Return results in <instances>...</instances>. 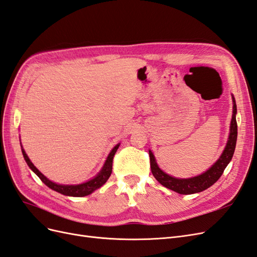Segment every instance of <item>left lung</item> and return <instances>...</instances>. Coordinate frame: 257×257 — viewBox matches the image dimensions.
Wrapping results in <instances>:
<instances>
[{
    "label": "left lung",
    "instance_id": "1",
    "mask_svg": "<svg viewBox=\"0 0 257 257\" xmlns=\"http://www.w3.org/2000/svg\"><path fill=\"white\" fill-rule=\"evenodd\" d=\"M232 103H234V110H232L230 133H229L227 145L225 147L221 158L214 163L211 168H209L204 174H201L197 177L190 178V179L174 178L172 176L165 174L163 170L159 168L152 152L149 151L152 175L162 185H164L165 188L173 190L179 194H182V195H189V194L205 191L206 189L210 188V186L219 180L224 172V169L226 168V166L228 165V163L232 158V155H234L236 143H237V121H236L237 106H236L234 96H232Z\"/></svg>",
    "mask_w": 257,
    "mask_h": 257
}]
</instances>
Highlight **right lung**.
I'll use <instances>...</instances> for the list:
<instances>
[{
	"mask_svg": "<svg viewBox=\"0 0 257 257\" xmlns=\"http://www.w3.org/2000/svg\"><path fill=\"white\" fill-rule=\"evenodd\" d=\"M119 146H120V144L116 145L111 150V152L109 153V155H108V158L105 162L104 167L102 168V170H100L99 174L95 178H93L92 180H90L88 182H84V183L78 184V185H61V184H57V183H54V182L48 180V179L46 178L40 172V170H38L32 164V162H31L30 159L28 158V155L25 152V150H23V149H21V150H22L23 158H25L29 167L33 170V172L38 176V178H40L41 180L48 186V188H50L51 190L56 191L58 193L63 194V195H66V196L82 197V196H85V195H89V194H91L93 191H95L96 189L100 188V186H102L103 184H105V182L108 180V178L110 177L111 172H112V160H113V157H114L116 150H118Z\"/></svg>",
	"mask_w": 257,
	"mask_h": 257,
	"instance_id": "right-lung-1",
	"label": "right lung"
}]
</instances>
